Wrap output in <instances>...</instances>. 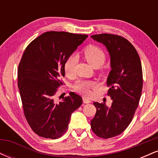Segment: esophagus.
<instances>
[{
	"mask_svg": "<svg viewBox=\"0 0 158 158\" xmlns=\"http://www.w3.org/2000/svg\"><path fill=\"white\" fill-rule=\"evenodd\" d=\"M82 99H83V102L84 103H85V104H88V103H90V100L89 99H88V98L87 97H83L82 98Z\"/></svg>",
	"mask_w": 158,
	"mask_h": 158,
	"instance_id": "34e87169",
	"label": "esophagus"
}]
</instances>
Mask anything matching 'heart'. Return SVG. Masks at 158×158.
I'll return each instance as SVG.
<instances>
[{
  "mask_svg": "<svg viewBox=\"0 0 158 158\" xmlns=\"http://www.w3.org/2000/svg\"><path fill=\"white\" fill-rule=\"evenodd\" d=\"M82 56L85 60L96 68L104 64L106 59L105 52L99 47L93 44L88 45L84 48L82 50ZM77 62V58L75 55H70L67 58L64 64V69L66 75H73ZM97 87L98 83L93 80H79L73 85V88L76 91L85 96L89 95L90 89H95Z\"/></svg>",
  "mask_w": 158,
  "mask_h": 158,
  "instance_id": "heart-1",
  "label": "heart"
}]
</instances>
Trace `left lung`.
Here are the masks:
<instances>
[{
	"label": "left lung",
	"mask_w": 158,
	"mask_h": 158,
	"mask_svg": "<svg viewBox=\"0 0 158 158\" xmlns=\"http://www.w3.org/2000/svg\"><path fill=\"white\" fill-rule=\"evenodd\" d=\"M91 38L106 47L110 58L107 85L113 102L110 107L94 102L97 112L90 121L94 133L108 139L122 134L133 119L142 94V65L135 47L122 36L102 33Z\"/></svg>",
	"instance_id": "8db88e82"
}]
</instances>
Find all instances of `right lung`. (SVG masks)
Segmentation results:
<instances>
[{
  "mask_svg": "<svg viewBox=\"0 0 158 158\" xmlns=\"http://www.w3.org/2000/svg\"><path fill=\"white\" fill-rule=\"evenodd\" d=\"M87 35L46 32L23 52L18 70V86L26 119L40 137L57 139L66 132L71 114L82 104L80 96L70 92L57 103L55 94L63 85L64 61Z\"/></svg>",
  "mask_w": 158,
  "mask_h": 158,
  "instance_id": "right-lung-1",
  "label": "right lung"
}]
</instances>
